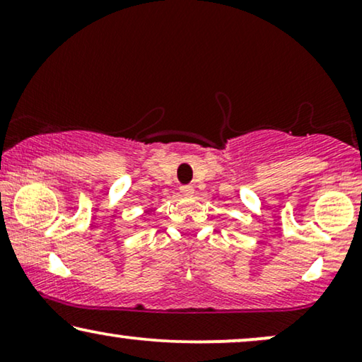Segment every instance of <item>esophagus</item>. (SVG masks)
<instances>
[{
	"label": "esophagus",
	"mask_w": 362,
	"mask_h": 362,
	"mask_svg": "<svg viewBox=\"0 0 362 362\" xmlns=\"http://www.w3.org/2000/svg\"><path fill=\"white\" fill-rule=\"evenodd\" d=\"M180 191L182 192V194H192V192H194V187H192L191 185H185L180 187Z\"/></svg>",
	"instance_id": "1"
}]
</instances>
